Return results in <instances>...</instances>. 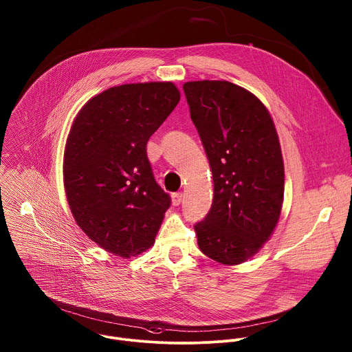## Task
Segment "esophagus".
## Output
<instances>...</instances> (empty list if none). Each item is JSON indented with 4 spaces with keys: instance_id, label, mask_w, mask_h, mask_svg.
<instances>
[{
    "instance_id": "34e87169",
    "label": "esophagus",
    "mask_w": 352,
    "mask_h": 352,
    "mask_svg": "<svg viewBox=\"0 0 352 352\" xmlns=\"http://www.w3.org/2000/svg\"><path fill=\"white\" fill-rule=\"evenodd\" d=\"M182 199H184V195L181 192H177L173 195V204L174 206H179L182 203Z\"/></svg>"
}]
</instances>
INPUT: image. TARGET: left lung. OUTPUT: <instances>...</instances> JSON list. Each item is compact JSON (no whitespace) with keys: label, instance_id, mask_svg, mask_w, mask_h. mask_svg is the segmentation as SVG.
Here are the masks:
<instances>
[{"label":"left lung","instance_id":"left-lung-1","mask_svg":"<svg viewBox=\"0 0 352 352\" xmlns=\"http://www.w3.org/2000/svg\"><path fill=\"white\" fill-rule=\"evenodd\" d=\"M214 179V199L195 225L200 251L239 265L270 239L283 207L284 162L273 119L251 91L228 80L184 85Z\"/></svg>","mask_w":352,"mask_h":352}]
</instances>
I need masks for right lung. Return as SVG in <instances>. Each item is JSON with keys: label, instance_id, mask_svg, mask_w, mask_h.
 <instances>
[{"label": "right lung", "instance_id": "add662e5", "mask_svg": "<svg viewBox=\"0 0 352 352\" xmlns=\"http://www.w3.org/2000/svg\"><path fill=\"white\" fill-rule=\"evenodd\" d=\"M173 82L129 83L90 98L67 138L63 175L78 226L105 251H146L171 204L155 181L146 142L179 102Z\"/></svg>", "mask_w": 352, "mask_h": 352}]
</instances>
